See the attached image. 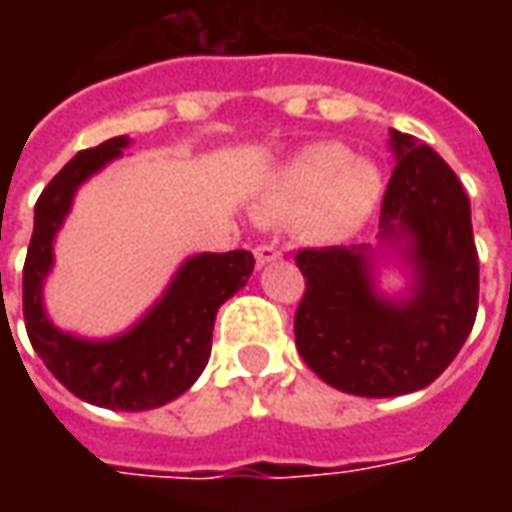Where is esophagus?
I'll return each mask as SVG.
<instances>
[{
  "mask_svg": "<svg viewBox=\"0 0 512 512\" xmlns=\"http://www.w3.org/2000/svg\"><path fill=\"white\" fill-rule=\"evenodd\" d=\"M279 257H282V252H279V249H274V246L263 244V246H257V249H255L257 268L268 266V263H277Z\"/></svg>",
  "mask_w": 512,
  "mask_h": 512,
  "instance_id": "esophagus-1",
  "label": "esophagus"
}]
</instances>
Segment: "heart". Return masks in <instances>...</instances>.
I'll use <instances>...</instances> for the list:
<instances>
[{
	"label": "heart",
	"instance_id": "1",
	"mask_svg": "<svg viewBox=\"0 0 512 512\" xmlns=\"http://www.w3.org/2000/svg\"><path fill=\"white\" fill-rule=\"evenodd\" d=\"M384 191L381 169L354 158L340 142L301 147L266 180L257 197V219L293 222L312 244H334L354 235L376 211Z\"/></svg>",
	"mask_w": 512,
	"mask_h": 512
}]
</instances>
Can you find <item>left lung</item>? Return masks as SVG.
Wrapping results in <instances>:
<instances>
[{"instance_id":"obj_1","label":"left lung","mask_w":512,"mask_h":512,"mask_svg":"<svg viewBox=\"0 0 512 512\" xmlns=\"http://www.w3.org/2000/svg\"><path fill=\"white\" fill-rule=\"evenodd\" d=\"M395 172L386 186L378 246L301 249L307 290L296 310V348L326 384L359 397L425 389L461 351L477 318L480 266L472 208L447 161L414 136L389 131ZM395 251L412 268L406 297L375 285Z\"/></svg>"}]
</instances>
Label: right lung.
Segmentation results:
<instances>
[{
  "label": "right lung",
  "mask_w": 512,
  "mask_h": 512,
  "mask_svg": "<svg viewBox=\"0 0 512 512\" xmlns=\"http://www.w3.org/2000/svg\"><path fill=\"white\" fill-rule=\"evenodd\" d=\"M128 136L82 150L54 175L35 205V230L24 263V321L32 348L65 389L112 411H147L180 397L208 365L216 312L249 282L255 257L246 249L202 252L183 260L161 299L126 329L87 340L57 329L43 307L54 266V238L84 180L123 156Z\"/></svg>",
  "instance_id": "1"
}]
</instances>
